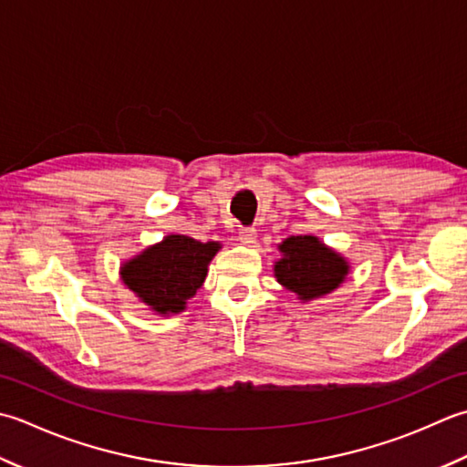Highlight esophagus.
<instances>
[{
	"label": "esophagus",
	"mask_w": 467,
	"mask_h": 467,
	"mask_svg": "<svg viewBox=\"0 0 467 467\" xmlns=\"http://www.w3.org/2000/svg\"><path fill=\"white\" fill-rule=\"evenodd\" d=\"M255 237H258V230H255V227H244V230L240 232V242L244 245L255 244Z\"/></svg>",
	"instance_id": "34e87169"
}]
</instances>
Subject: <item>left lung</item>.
<instances>
[{
	"mask_svg": "<svg viewBox=\"0 0 467 467\" xmlns=\"http://www.w3.org/2000/svg\"><path fill=\"white\" fill-rule=\"evenodd\" d=\"M280 252L284 258L275 262V278L300 300L325 296L348 274L347 262L314 235H292L282 242Z\"/></svg>",
	"mask_w": 467,
	"mask_h": 467,
	"instance_id": "1",
	"label": "left lung"
}]
</instances>
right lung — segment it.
<instances>
[{
    "mask_svg": "<svg viewBox=\"0 0 467 467\" xmlns=\"http://www.w3.org/2000/svg\"><path fill=\"white\" fill-rule=\"evenodd\" d=\"M220 244H202L189 235H167L122 265V282L159 314L181 312L202 288Z\"/></svg>",
    "mask_w": 467,
    "mask_h": 467,
    "instance_id": "1",
    "label": "right lung"
}]
</instances>
